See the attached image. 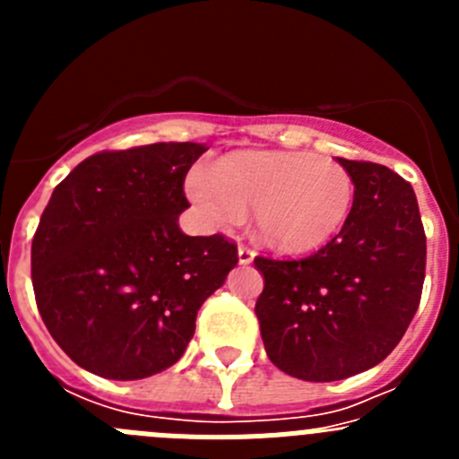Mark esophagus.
<instances>
[{"label":"esophagus","instance_id":"esophagus-1","mask_svg":"<svg viewBox=\"0 0 459 459\" xmlns=\"http://www.w3.org/2000/svg\"><path fill=\"white\" fill-rule=\"evenodd\" d=\"M255 259V250L250 246H238V264H250Z\"/></svg>","mask_w":459,"mask_h":459}]
</instances>
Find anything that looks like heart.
Instances as JSON below:
<instances>
[{
	"instance_id": "b5f03b06",
	"label": "heart",
	"mask_w": 459,
	"mask_h": 459,
	"mask_svg": "<svg viewBox=\"0 0 459 459\" xmlns=\"http://www.w3.org/2000/svg\"><path fill=\"white\" fill-rule=\"evenodd\" d=\"M186 190L202 221L216 230L237 225L246 206H255L259 238L290 255L326 246L354 202V181L342 165L294 152L232 153L213 174H190Z\"/></svg>"
}]
</instances>
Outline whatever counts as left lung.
Segmentation results:
<instances>
[{
	"label": "left lung",
	"mask_w": 459,
	"mask_h": 459,
	"mask_svg": "<svg viewBox=\"0 0 459 459\" xmlns=\"http://www.w3.org/2000/svg\"><path fill=\"white\" fill-rule=\"evenodd\" d=\"M338 163L354 181L342 230L303 259L255 257V303L271 363L303 381H338L386 359L419 310L425 230L407 181L386 165Z\"/></svg>",
	"instance_id": "8db88e82"
}]
</instances>
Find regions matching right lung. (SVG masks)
Instances as JSON below:
<instances>
[{"instance_id":"1","label":"right lung","mask_w":459,"mask_h":459,"mask_svg":"<svg viewBox=\"0 0 459 459\" xmlns=\"http://www.w3.org/2000/svg\"><path fill=\"white\" fill-rule=\"evenodd\" d=\"M204 144L89 156L56 186L31 241L36 306L80 368L133 381L184 356L202 303L237 266L222 234L188 237L184 181Z\"/></svg>"}]
</instances>
